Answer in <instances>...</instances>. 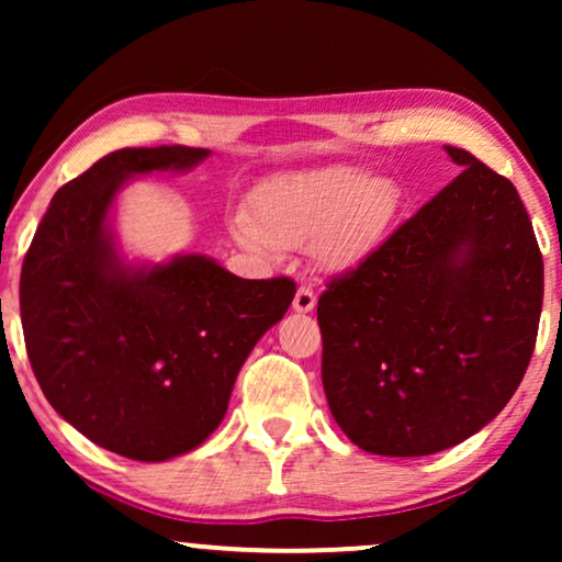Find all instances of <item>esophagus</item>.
<instances>
[{"label": "esophagus", "mask_w": 562, "mask_h": 562, "mask_svg": "<svg viewBox=\"0 0 562 562\" xmlns=\"http://www.w3.org/2000/svg\"><path fill=\"white\" fill-rule=\"evenodd\" d=\"M315 292H312L310 288H300L297 292H294V300H292V307L294 312H312L315 310Z\"/></svg>", "instance_id": "34e87169"}]
</instances>
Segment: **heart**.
<instances>
[{"label": "heart", "mask_w": 562, "mask_h": 562, "mask_svg": "<svg viewBox=\"0 0 562 562\" xmlns=\"http://www.w3.org/2000/svg\"><path fill=\"white\" fill-rule=\"evenodd\" d=\"M398 190L389 178L357 166L297 170L268 180L250 201V217H235L233 233L247 250L272 262L282 250L312 245L327 270H347L372 252L392 225Z\"/></svg>", "instance_id": "1"}]
</instances>
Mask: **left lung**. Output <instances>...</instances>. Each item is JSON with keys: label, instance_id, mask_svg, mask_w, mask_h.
Wrapping results in <instances>:
<instances>
[{"label": "left lung", "instance_id": "1", "mask_svg": "<svg viewBox=\"0 0 562 562\" xmlns=\"http://www.w3.org/2000/svg\"><path fill=\"white\" fill-rule=\"evenodd\" d=\"M463 170L317 302L322 384L351 443L429 456L516 394L538 337L543 255L518 190L469 150Z\"/></svg>", "mask_w": 562, "mask_h": 562}]
</instances>
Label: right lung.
Returning a JSON list of instances; mask_svg holds the SVG:
<instances>
[{"label":"right lung","instance_id":"add662e5","mask_svg":"<svg viewBox=\"0 0 562 562\" xmlns=\"http://www.w3.org/2000/svg\"><path fill=\"white\" fill-rule=\"evenodd\" d=\"M207 156H103L56 190L24 258L19 310L36 382L74 429L133 461H168L217 429L243 361L297 290L290 278L243 280L198 252L123 262L111 227L123 183Z\"/></svg>","mask_w":562,"mask_h":562}]
</instances>
